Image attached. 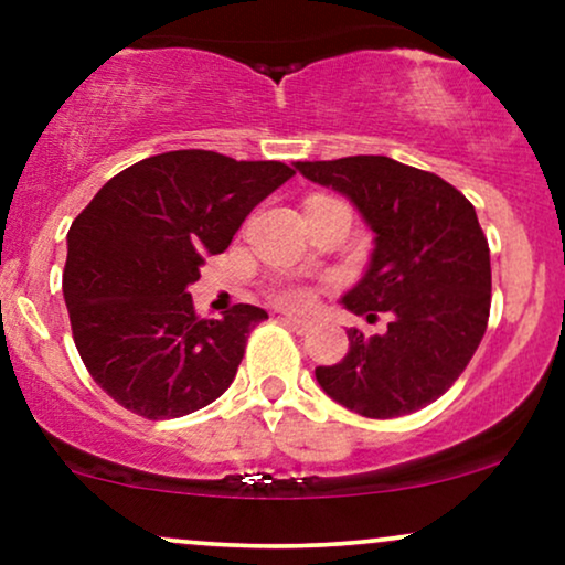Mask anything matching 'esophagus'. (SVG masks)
<instances>
[{"label":"esophagus","instance_id":"34e87169","mask_svg":"<svg viewBox=\"0 0 565 565\" xmlns=\"http://www.w3.org/2000/svg\"><path fill=\"white\" fill-rule=\"evenodd\" d=\"M284 323H287L291 332H297V334H308L310 329H313V323H310L308 319H297V316H287Z\"/></svg>","mask_w":565,"mask_h":565}]
</instances>
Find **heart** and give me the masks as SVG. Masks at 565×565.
Returning a JSON list of instances; mask_svg holds the SVG:
<instances>
[{"instance_id": "1", "label": "heart", "mask_w": 565, "mask_h": 565, "mask_svg": "<svg viewBox=\"0 0 565 565\" xmlns=\"http://www.w3.org/2000/svg\"><path fill=\"white\" fill-rule=\"evenodd\" d=\"M270 297H274V302L281 305V308H310L316 300L313 289L305 287V284H295V281L276 284V287L270 289Z\"/></svg>"}]
</instances>
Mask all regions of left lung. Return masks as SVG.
I'll use <instances>...</instances> for the list:
<instances>
[{"label":"left lung","instance_id":"8db88e82","mask_svg":"<svg viewBox=\"0 0 565 565\" xmlns=\"http://www.w3.org/2000/svg\"><path fill=\"white\" fill-rule=\"evenodd\" d=\"M295 167L345 193L377 236L366 276L342 305L369 323L391 316L385 334L350 329L345 359L316 369V380L361 417L419 412L457 382L489 323V242L476 206L438 174L387 157Z\"/></svg>","mask_w":565,"mask_h":565}]
</instances>
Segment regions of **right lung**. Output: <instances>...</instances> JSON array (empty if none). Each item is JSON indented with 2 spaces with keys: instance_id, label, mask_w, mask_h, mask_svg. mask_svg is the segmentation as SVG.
Masks as SVG:
<instances>
[{
  "instance_id": "obj_1",
  "label": "right lung",
  "mask_w": 565,
  "mask_h": 565,
  "mask_svg": "<svg viewBox=\"0 0 565 565\" xmlns=\"http://www.w3.org/2000/svg\"><path fill=\"white\" fill-rule=\"evenodd\" d=\"M295 174L284 161L167 151L114 174L68 228L63 297L89 377L146 419L185 417L236 377L268 319L233 305L201 319L188 287L228 249L244 217Z\"/></svg>"
}]
</instances>
